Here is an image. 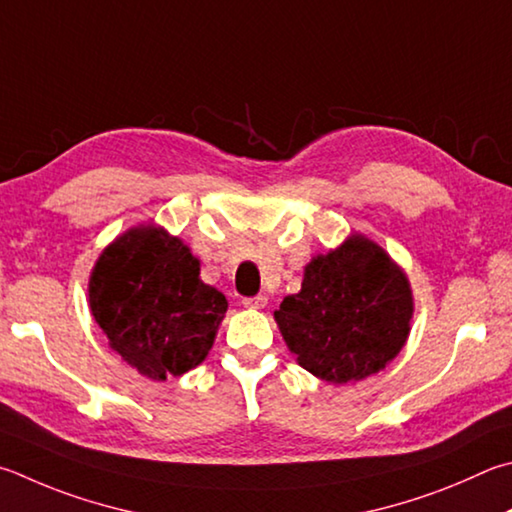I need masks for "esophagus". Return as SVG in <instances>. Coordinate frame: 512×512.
Masks as SVG:
<instances>
[{"mask_svg": "<svg viewBox=\"0 0 512 512\" xmlns=\"http://www.w3.org/2000/svg\"><path fill=\"white\" fill-rule=\"evenodd\" d=\"M266 304H268V297H266V295L246 297V300H244V306H246V309H264Z\"/></svg>", "mask_w": 512, "mask_h": 512, "instance_id": "esophagus-1", "label": "esophagus"}]
</instances>
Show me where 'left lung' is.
Here are the masks:
<instances>
[{"mask_svg":"<svg viewBox=\"0 0 512 512\" xmlns=\"http://www.w3.org/2000/svg\"><path fill=\"white\" fill-rule=\"evenodd\" d=\"M297 365L331 385L378 374L412 331L410 277L362 232L304 266L300 293L273 313Z\"/></svg>","mask_w":512,"mask_h":512,"instance_id":"obj_1","label":"left lung"}]
</instances>
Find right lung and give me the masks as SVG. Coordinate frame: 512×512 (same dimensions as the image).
Wrapping results in <instances>:
<instances>
[{
	"label": "right lung",
	"mask_w": 512,
	"mask_h": 512,
	"mask_svg": "<svg viewBox=\"0 0 512 512\" xmlns=\"http://www.w3.org/2000/svg\"><path fill=\"white\" fill-rule=\"evenodd\" d=\"M199 273L190 246L156 224L125 230L96 259L91 315L141 376L161 383L208 358L228 300Z\"/></svg>",
	"instance_id": "obj_1"
}]
</instances>
